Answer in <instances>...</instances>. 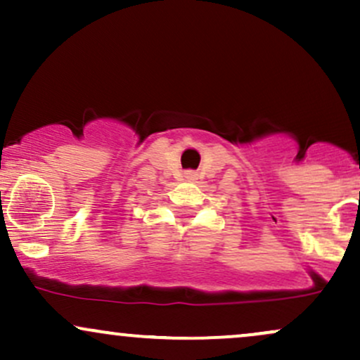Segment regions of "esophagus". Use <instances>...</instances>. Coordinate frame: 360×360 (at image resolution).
<instances>
[{
    "instance_id": "1",
    "label": "esophagus",
    "mask_w": 360,
    "mask_h": 360,
    "mask_svg": "<svg viewBox=\"0 0 360 360\" xmlns=\"http://www.w3.org/2000/svg\"><path fill=\"white\" fill-rule=\"evenodd\" d=\"M184 177H186V179H194L196 174H194V172H191V171H188V172H184Z\"/></svg>"
}]
</instances>
